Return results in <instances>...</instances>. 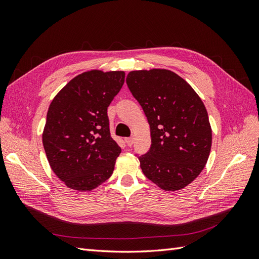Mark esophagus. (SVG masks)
Listing matches in <instances>:
<instances>
[{
    "label": "esophagus",
    "mask_w": 259,
    "mask_h": 259,
    "mask_svg": "<svg viewBox=\"0 0 259 259\" xmlns=\"http://www.w3.org/2000/svg\"><path fill=\"white\" fill-rule=\"evenodd\" d=\"M125 143H126V145L128 147H131V146H133V144H134V138H133V137L125 138Z\"/></svg>",
    "instance_id": "34e87169"
}]
</instances>
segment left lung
Segmentation results:
<instances>
[{
	"label": "left lung",
	"mask_w": 259,
	"mask_h": 259,
	"mask_svg": "<svg viewBox=\"0 0 259 259\" xmlns=\"http://www.w3.org/2000/svg\"><path fill=\"white\" fill-rule=\"evenodd\" d=\"M126 83L150 125L151 147L138 156L140 168L163 190L183 189L200 175L209 156L211 128L204 104L170 70H135Z\"/></svg>",
	"instance_id": "obj_1"
}]
</instances>
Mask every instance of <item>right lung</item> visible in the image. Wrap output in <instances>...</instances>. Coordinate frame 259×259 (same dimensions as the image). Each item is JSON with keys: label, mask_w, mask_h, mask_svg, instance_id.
<instances>
[{"label": "right lung", "mask_w": 259, "mask_h": 259, "mask_svg": "<svg viewBox=\"0 0 259 259\" xmlns=\"http://www.w3.org/2000/svg\"><path fill=\"white\" fill-rule=\"evenodd\" d=\"M124 79V71L83 72L50 105L44 150L55 175L70 189L91 191L113 173L121 148L111 138L107 109Z\"/></svg>", "instance_id": "add662e5"}]
</instances>
